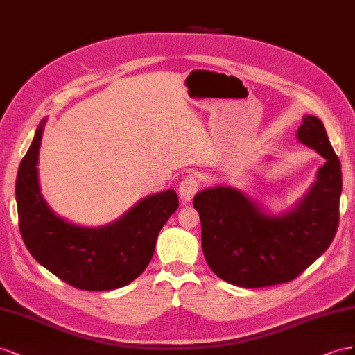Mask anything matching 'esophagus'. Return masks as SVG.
<instances>
[{"instance_id": "obj_1", "label": "esophagus", "mask_w": 355, "mask_h": 355, "mask_svg": "<svg viewBox=\"0 0 355 355\" xmlns=\"http://www.w3.org/2000/svg\"><path fill=\"white\" fill-rule=\"evenodd\" d=\"M198 189H199V180L196 178V175L189 174L187 177H184L183 180H181L180 187H178L181 202H184V204L186 202H190L196 195Z\"/></svg>"}]
</instances>
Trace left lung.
Here are the masks:
<instances>
[{
	"instance_id": "obj_1",
	"label": "left lung",
	"mask_w": 355,
	"mask_h": 355,
	"mask_svg": "<svg viewBox=\"0 0 355 355\" xmlns=\"http://www.w3.org/2000/svg\"><path fill=\"white\" fill-rule=\"evenodd\" d=\"M300 143L326 159L317 181L286 216L270 217L239 190L218 186L199 191L202 251L208 266L229 284L259 288L297 278L329 248L339 226L340 162L322 121L305 116Z\"/></svg>"
}]
</instances>
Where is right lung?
I'll list each match as a JSON object with an SVG mask.
<instances>
[{"label":"right lung","mask_w":355,"mask_h":355,"mask_svg":"<svg viewBox=\"0 0 355 355\" xmlns=\"http://www.w3.org/2000/svg\"><path fill=\"white\" fill-rule=\"evenodd\" d=\"M43 125L37 129L16 178L19 230L31 256L59 279L80 290L125 287L153 257L160 229L178 208L174 190L148 196L105 227H80L58 217L40 195L37 159Z\"/></svg>","instance_id":"obj_1"}]
</instances>
